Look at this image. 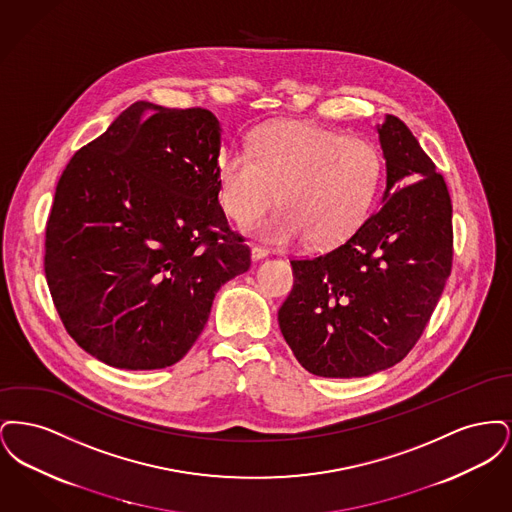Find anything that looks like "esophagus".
<instances>
[{
    "label": "esophagus",
    "instance_id": "34e87169",
    "mask_svg": "<svg viewBox=\"0 0 512 512\" xmlns=\"http://www.w3.org/2000/svg\"><path fill=\"white\" fill-rule=\"evenodd\" d=\"M267 255L268 251L265 247H261V245H251V257H253V261H261V259H265Z\"/></svg>",
    "mask_w": 512,
    "mask_h": 512
}]
</instances>
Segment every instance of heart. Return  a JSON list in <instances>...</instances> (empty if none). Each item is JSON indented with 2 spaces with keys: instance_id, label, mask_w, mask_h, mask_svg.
Masks as SVG:
<instances>
[{
  "instance_id": "heart-1",
  "label": "heart",
  "mask_w": 512,
  "mask_h": 512,
  "mask_svg": "<svg viewBox=\"0 0 512 512\" xmlns=\"http://www.w3.org/2000/svg\"><path fill=\"white\" fill-rule=\"evenodd\" d=\"M382 172V153L366 138L317 122H267L247 136L245 151L220 155V205L238 226H249L276 197L280 209L257 226L263 238H305L315 249H330L365 222Z\"/></svg>"
}]
</instances>
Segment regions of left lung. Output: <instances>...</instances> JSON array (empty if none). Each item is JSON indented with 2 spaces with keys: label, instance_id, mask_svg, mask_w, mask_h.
Wrapping results in <instances>:
<instances>
[{
  "label": "left lung",
  "instance_id": "8db88e82",
  "mask_svg": "<svg viewBox=\"0 0 512 512\" xmlns=\"http://www.w3.org/2000/svg\"><path fill=\"white\" fill-rule=\"evenodd\" d=\"M386 157L380 209L343 244L292 259L280 330L305 370L359 378L397 365L420 340L453 267V205L407 124L378 126Z\"/></svg>",
  "mask_w": 512,
  "mask_h": 512
}]
</instances>
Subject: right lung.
Returning a JSON list of instances; mask_svg holds the SVG:
<instances>
[{
    "label": "right lung",
    "mask_w": 512,
    "mask_h": 512,
    "mask_svg": "<svg viewBox=\"0 0 512 512\" xmlns=\"http://www.w3.org/2000/svg\"><path fill=\"white\" fill-rule=\"evenodd\" d=\"M219 119L136 101L61 174L44 270L69 336L105 365L178 363L251 263L219 203Z\"/></svg>",
    "instance_id": "add662e5"
}]
</instances>
